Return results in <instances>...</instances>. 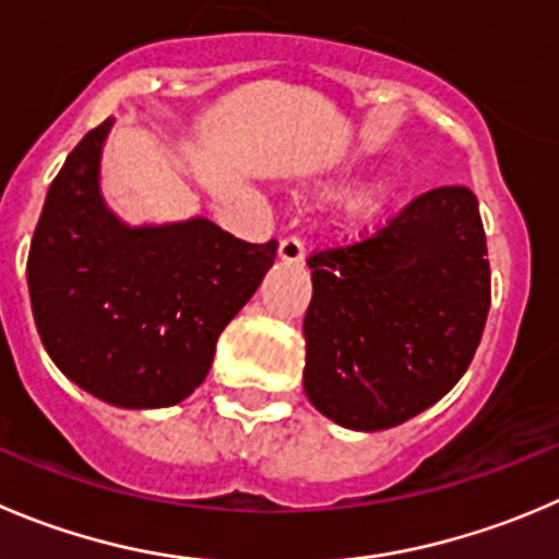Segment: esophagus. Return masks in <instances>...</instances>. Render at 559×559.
<instances>
[{"instance_id":"obj_1","label":"esophagus","mask_w":559,"mask_h":559,"mask_svg":"<svg viewBox=\"0 0 559 559\" xmlns=\"http://www.w3.org/2000/svg\"><path fill=\"white\" fill-rule=\"evenodd\" d=\"M276 254H280V260H283V263L296 265L305 260V243H301L296 236L283 238V241H280V249H276Z\"/></svg>"}]
</instances>
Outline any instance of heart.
Returning a JSON list of instances; mask_svg holds the SVG:
<instances>
[{
    "label": "heart",
    "mask_w": 559,
    "mask_h": 559,
    "mask_svg": "<svg viewBox=\"0 0 559 559\" xmlns=\"http://www.w3.org/2000/svg\"><path fill=\"white\" fill-rule=\"evenodd\" d=\"M390 197H392V183L390 178H384V175L354 183L350 189H345L343 194H340L337 205H334V214H332L334 230L343 233V236H359V233L368 230V227L384 214Z\"/></svg>",
    "instance_id": "1"
}]
</instances>
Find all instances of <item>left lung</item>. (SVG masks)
Listing matches in <instances>:
<instances>
[{"label": "left lung", "instance_id": "left-lung-1", "mask_svg": "<svg viewBox=\"0 0 559 559\" xmlns=\"http://www.w3.org/2000/svg\"><path fill=\"white\" fill-rule=\"evenodd\" d=\"M307 265L305 392L323 417L384 430L459 384L491 305L486 233L466 186L425 191L373 238Z\"/></svg>", "mask_w": 559, "mask_h": 559}]
</instances>
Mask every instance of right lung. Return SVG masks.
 <instances>
[{
    "label": "right lung",
    "instance_id": "right-lung-1",
    "mask_svg": "<svg viewBox=\"0 0 559 559\" xmlns=\"http://www.w3.org/2000/svg\"><path fill=\"white\" fill-rule=\"evenodd\" d=\"M115 117L51 180L26 260L32 316L66 379L120 408H167L209 376L216 340L274 265L205 216L129 225L106 205L100 153Z\"/></svg>",
    "mask_w": 559,
    "mask_h": 559
}]
</instances>
